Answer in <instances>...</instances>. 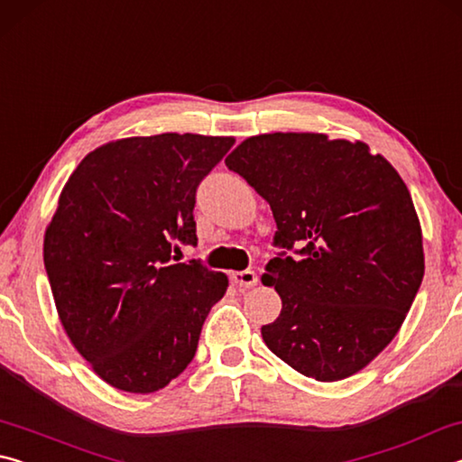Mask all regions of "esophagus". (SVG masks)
<instances>
[{
	"label": "esophagus",
	"instance_id": "34e87169",
	"mask_svg": "<svg viewBox=\"0 0 462 462\" xmlns=\"http://www.w3.org/2000/svg\"><path fill=\"white\" fill-rule=\"evenodd\" d=\"M232 281L234 283H236L240 289H250V287H254L256 285V273L254 271H250V269H246V271H236V273H232Z\"/></svg>",
	"mask_w": 462,
	"mask_h": 462
}]
</instances>
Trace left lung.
Segmentation results:
<instances>
[{
  "mask_svg": "<svg viewBox=\"0 0 462 462\" xmlns=\"http://www.w3.org/2000/svg\"><path fill=\"white\" fill-rule=\"evenodd\" d=\"M226 167L269 201L281 253L263 283L283 308L261 328L281 361L316 381L365 369L400 330L424 277L421 228L400 173L361 140L250 136Z\"/></svg>",
  "mask_w": 462,
  "mask_h": 462,
  "instance_id": "1",
  "label": "left lung"
}]
</instances>
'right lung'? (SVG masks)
Instances as JSON below:
<instances>
[{"label":"right lung","instance_id":"obj_1","mask_svg":"<svg viewBox=\"0 0 462 462\" xmlns=\"http://www.w3.org/2000/svg\"><path fill=\"white\" fill-rule=\"evenodd\" d=\"M232 136L122 138L69 177L44 234V267L69 340L107 385L154 393L185 371L224 273L179 263L198 245L195 191Z\"/></svg>","mask_w":462,"mask_h":462}]
</instances>
